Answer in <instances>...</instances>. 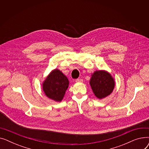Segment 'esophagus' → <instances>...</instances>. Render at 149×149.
Returning a JSON list of instances; mask_svg holds the SVG:
<instances>
[{"label":"esophagus","instance_id":"obj_1","mask_svg":"<svg viewBox=\"0 0 149 149\" xmlns=\"http://www.w3.org/2000/svg\"><path fill=\"white\" fill-rule=\"evenodd\" d=\"M75 81H76L77 83H81V82H83V80L81 79H77V80H75Z\"/></svg>","mask_w":149,"mask_h":149}]
</instances>
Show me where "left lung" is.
<instances>
[{"instance_id":"obj_1","label":"left lung","mask_w":149,"mask_h":149,"mask_svg":"<svg viewBox=\"0 0 149 149\" xmlns=\"http://www.w3.org/2000/svg\"><path fill=\"white\" fill-rule=\"evenodd\" d=\"M90 84L95 95L102 99L110 95L115 86L111 75L105 70H96L92 75Z\"/></svg>"}]
</instances>
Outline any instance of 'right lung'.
<instances>
[{"label":"right lung","instance_id":"obj_1","mask_svg":"<svg viewBox=\"0 0 149 149\" xmlns=\"http://www.w3.org/2000/svg\"><path fill=\"white\" fill-rule=\"evenodd\" d=\"M68 78L60 70L55 69L46 77L43 83V89L48 98L61 101L68 88Z\"/></svg>","mask_w":149,"mask_h":149}]
</instances>
